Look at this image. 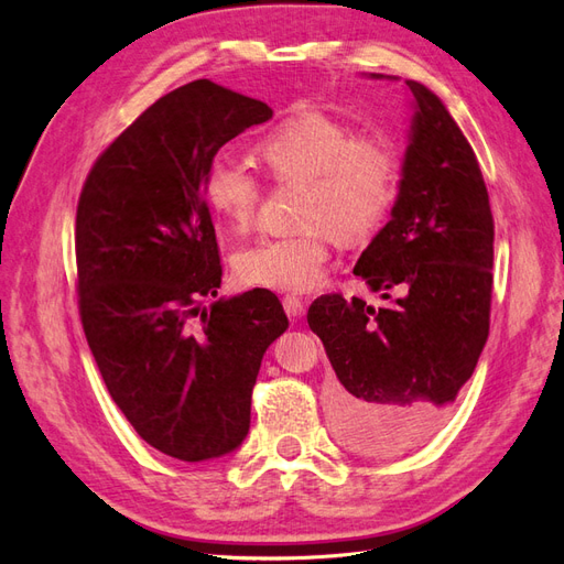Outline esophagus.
I'll return each mask as SVG.
<instances>
[{
  "instance_id": "1",
  "label": "esophagus",
  "mask_w": 564,
  "mask_h": 564,
  "mask_svg": "<svg viewBox=\"0 0 564 564\" xmlns=\"http://www.w3.org/2000/svg\"><path fill=\"white\" fill-rule=\"evenodd\" d=\"M282 305H284V313H286L289 317H301V315L305 313V303H303L301 296L289 294V296L282 299Z\"/></svg>"
}]
</instances>
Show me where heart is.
I'll return each mask as SVG.
<instances>
[{
    "instance_id": "1",
    "label": "heart",
    "mask_w": 564,
    "mask_h": 564,
    "mask_svg": "<svg viewBox=\"0 0 564 564\" xmlns=\"http://www.w3.org/2000/svg\"><path fill=\"white\" fill-rule=\"evenodd\" d=\"M256 158L275 181H303L301 232L261 237L235 259L242 284L270 292H305L324 272L332 232L338 242L369 237L395 199L398 155L383 139L355 135L315 110L286 119L256 145ZM204 197L228 232L251 228L261 185L249 166L216 155L204 174Z\"/></svg>"
}]
</instances>
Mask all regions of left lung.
<instances>
[{"label":"left lung","instance_id":"8db88e82","mask_svg":"<svg viewBox=\"0 0 564 564\" xmlns=\"http://www.w3.org/2000/svg\"><path fill=\"white\" fill-rule=\"evenodd\" d=\"M406 89L398 199L352 270L371 292L404 296L373 308L324 294L308 311L336 371L338 440L377 456L412 452L440 429L489 336L494 218L480 164L445 104L414 79Z\"/></svg>","mask_w":564,"mask_h":564}]
</instances>
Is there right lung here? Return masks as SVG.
Segmentation results:
<instances>
[{
	"label": "right lung",
	"instance_id": "right-lung-1",
	"mask_svg": "<svg viewBox=\"0 0 564 564\" xmlns=\"http://www.w3.org/2000/svg\"><path fill=\"white\" fill-rule=\"evenodd\" d=\"M272 110L209 79L155 100L96 160L75 226L79 317L110 398L150 447L207 460L242 445L263 352L289 319L268 289L218 299L204 174Z\"/></svg>",
	"mask_w": 564,
	"mask_h": 564
}]
</instances>
